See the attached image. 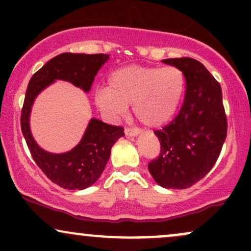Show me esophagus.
I'll list each match as a JSON object with an SVG mask.
<instances>
[{
    "mask_svg": "<svg viewBox=\"0 0 251 251\" xmlns=\"http://www.w3.org/2000/svg\"><path fill=\"white\" fill-rule=\"evenodd\" d=\"M139 133H140L139 128H131V127L125 128V134L127 135V137H137Z\"/></svg>",
    "mask_w": 251,
    "mask_h": 251,
    "instance_id": "1",
    "label": "esophagus"
}]
</instances>
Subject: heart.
I'll use <instances>...</instances> for the list:
<instances>
[{"label": "heart", "mask_w": 251, "mask_h": 251, "mask_svg": "<svg viewBox=\"0 0 251 251\" xmlns=\"http://www.w3.org/2000/svg\"><path fill=\"white\" fill-rule=\"evenodd\" d=\"M186 77L175 66H126L99 87L94 102L107 120L117 122L132 105L134 116L149 127H160L174 119L185 96Z\"/></svg>", "instance_id": "heart-1"}]
</instances>
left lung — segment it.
<instances>
[{
  "instance_id": "1",
  "label": "left lung",
  "mask_w": 251,
  "mask_h": 251,
  "mask_svg": "<svg viewBox=\"0 0 251 251\" xmlns=\"http://www.w3.org/2000/svg\"><path fill=\"white\" fill-rule=\"evenodd\" d=\"M185 74V99L178 116L154 131L160 153L149 164L154 181L166 189H186L215 165L226 138L222 88L203 63L191 57L165 59Z\"/></svg>"
}]
</instances>
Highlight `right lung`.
<instances>
[{"label": "right lung", "mask_w": 251, "mask_h": 251, "mask_svg": "<svg viewBox=\"0 0 251 251\" xmlns=\"http://www.w3.org/2000/svg\"><path fill=\"white\" fill-rule=\"evenodd\" d=\"M108 54L62 53L31 76L21 114V129L31 157L53 183L63 189L83 190L93 185L107 164L114 143L124 137V128L92 118L79 144L63 153H50L40 148L30 131V112L36 97L45 88L63 80L88 93L98 71Z\"/></svg>", "instance_id": "add662e5"}]
</instances>
